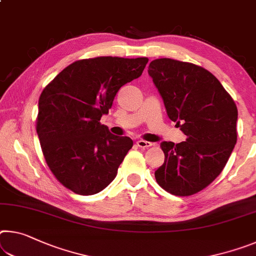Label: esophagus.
<instances>
[{"mask_svg":"<svg viewBox=\"0 0 256 256\" xmlns=\"http://www.w3.org/2000/svg\"><path fill=\"white\" fill-rule=\"evenodd\" d=\"M136 146H138V147H140V148H144V149H146V148L152 147V142H149V141L138 140V141H136Z\"/></svg>","mask_w":256,"mask_h":256,"instance_id":"obj_1","label":"esophagus"}]
</instances>
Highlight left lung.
Segmentation results:
<instances>
[{
  "label": "left lung",
  "mask_w": 256,
  "mask_h": 256,
  "mask_svg": "<svg viewBox=\"0 0 256 256\" xmlns=\"http://www.w3.org/2000/svg\"><path fill=\"white\" fill-rule=\"evenodd\" d=\"M148 74L164 101L170 120L186 136L163 141L164 164L155 171L157 184L176 196L206 188L222 172L237 142L236 104L213 74L202 67L162 58Z\"/></svg>",
  "instance_id": "left-lung-1"
}]
</instances>
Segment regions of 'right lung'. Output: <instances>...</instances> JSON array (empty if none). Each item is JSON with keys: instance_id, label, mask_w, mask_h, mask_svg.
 Instances as JSON below:
<instances>
[{"instance_id": "right-lung-1", "label": "right lung", "mask_w": 256, "mask_h": 256, "mask_svg": "<svg viewBox=\"0 0 256 256\" xmlns=\"http://www.w3.org/2000/svg\"><path fill=\"white\" fill-rule=\"evenodd\" d=\"M147 62L118 56L78 60L40 93L36 131L44 158L56 180L75 194H98L116 178L133 141L112 134L100 118Z\"/></svg>"}]
</instances>
